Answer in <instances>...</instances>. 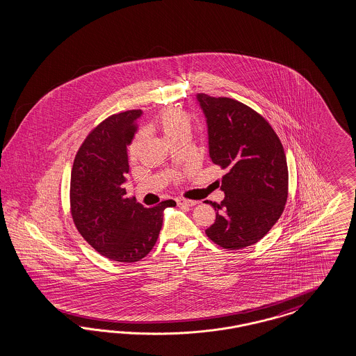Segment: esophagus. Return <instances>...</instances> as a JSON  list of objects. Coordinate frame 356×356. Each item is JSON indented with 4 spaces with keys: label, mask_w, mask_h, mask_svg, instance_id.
Listing matches in <instances>:
<instances>
[{
    "label": "esophagus",
    "mask_w": 356,
    "mask_h": 356,
    "mask_svg": "<svg viewBox=\"0 0 356 356\" xmlns=\"http://www.w3.org/2000/svg\"><path fill=\"white\" fill-rule=\"evenodd\" d=\"M177 205L179 206H194L197 205L195 201H189V200H177Z\"/></svg>",
    "instance_id": "34e87169"
}]
</instances>
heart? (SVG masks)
Wrapping results in <instances>:
<instances>
[{
	"mask_svg": "<svg viewBox=\"0 0 356 356\" xmlns=\"http://www.w3.org/2000/svg\"><path fill=\"white\" fill-rule=\"evenodd\" d=\"M156 125L159 130L162 131L163 136L168 142L181 138V137H188L191 136L192 131V120L191 116L181 109H167L162 112L158 119H156ZM142 136L138 134L130 145L129 156L134 159L137 156L138 151V145Z\"/></svg>",
	"mask_w": 356,
	"mask_h": 356,
	"instance_id": "b5f03b06",
	"label": "heart"
}]
</instances>
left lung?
Here are the masks:
<instances>
[{
	"label": "left lung",
	"mask_w": 356,
	"mask_h": 356,
	"mask_svg": "<svg viewBox=\"0 0 356 356\" xmlns=\"http://www.w3.org/2000/svg\"><path fill=\"white\" fill-rule=\"evenodd\" d=\"M209 131L213 163L227 173L225 200L206 235L219 247L236 250L256 244L280 219L289 194L287 161L280 137L254 109L231 97L198 94Z\"/></svg>",
	"instance_id": "obj_1"
}]
</instances>
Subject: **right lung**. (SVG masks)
<instances>
[{
  "instance_id": "1",
  "label": "right lung",
  "mask_w": 356,
  "mask_h": 356,
  "mask_svg": "<svg viewBox=\"0 0 356 356\" xmlns=\"http://www.w3.org/2000/svg\"><path fill=\"white\" fill-rule=\"evenodd\" d=\"M142 111L109 116L91 130L76 152L70 176V213L78 232L102 256L136 262L154 248L163 211L172 200L143 207L122 186L129 172L127 149Z\"/></svg>"
}]
</instances>
